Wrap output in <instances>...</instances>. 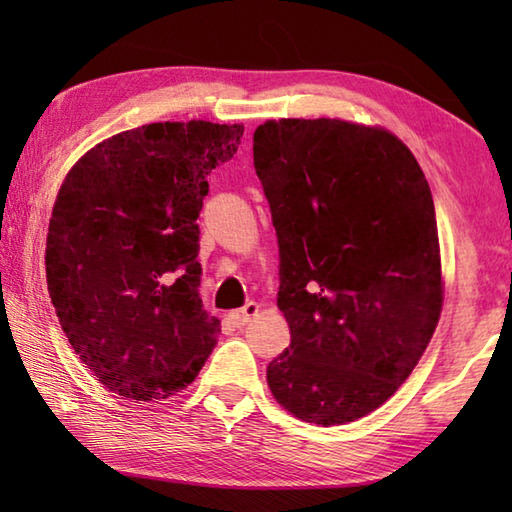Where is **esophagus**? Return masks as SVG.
I'll return each instance as SVG.
<instances>
[{
  "label": "esophagus",
  "instance_id": "1",
  "mask_svg": "<svg viewBox=\"0 0 512 512\" xmlns=\"http://www.w3.org/2000/svg\"><path fill=\"white\" fill-rule=\"evenodd\" d=\"M257 314H259V305H257V302H248L246 307H241V309H237V311H230L228 318H230L232 325L244 327V325L250 323V318H255Z\"/></svg>",
  "mask_w": 512,
  "mask_h": 512
}]
</instances>
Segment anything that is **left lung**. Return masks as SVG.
Here are the masks:
<instances>
[{"mask_svg":"<svg viewBox=\"0 0 512 512\" xmlns=\"http://www.w3.org/2000/svg\"><path fill=\"white\" fill-rule=\"evenodd\" d=\"M253 158L291 329L268 388L305 422H354L404 384L443 311L429 183L400 137L345 119H268Z\"/></svg>","mask_w":512,"mask_h":512,"instance_id":"obj_1","label":"left lung"}]
</instances>
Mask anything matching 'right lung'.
Wrapping results in <instances>:
<instances>
[{"instance_id": "obj_1", "label": "right lung", "mask_w": 512, "mask_h": 512, "mask_svg": "<svg viewBox=\"0 0 512 512\" xmlns=\"http://www.w3.org/2000/svg\"><path fill=\"white\" fill-rule=\"evenodd\" d=\"M244 124L158 121L99 142L58 189L47 287L69 345L112 393L167 400L210 357L219 318L198 296L207 176Z\"/></svg>"}]
</instances>
